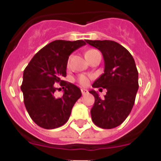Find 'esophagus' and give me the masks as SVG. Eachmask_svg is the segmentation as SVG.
Listing matches in <instances>:
<instances>
[{
	"label": "esophagus",
	"instance_id": "1",
	"mask_svg": "<svg viewBox=\"0 0 161 161\" xmlns=\"http://www.w3.org/2000/svg\"><path fill=\"white\" fill-rule=\"evenodd\" d=\"M81 93H82V95H85V94H87L89 92H88L87 89H81Z\"/></svg>",
	"mask_w": 161,
	"mask_h": 161
}]
</instances>
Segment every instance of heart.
<instances>
[{"label":"heart","instance_id":"1","mask_svg":"<svg viewBox=\"0 0 161 161\" xmlns=\"http://www.w3.org/2000/svg\"><path fill=\"white\" fill-rule=\"evenodd\" d=\"M94 51H96V50H93V49L89 50V51H87V52H86L85 55H88V54H89V53H91L92 52H94ZM78 81H79V83L81 85H87L88 84H89V77L85 76V75H80V76L78 77Z\"/></svg>","mask_w":161,"mask_h":161}]
</instances>
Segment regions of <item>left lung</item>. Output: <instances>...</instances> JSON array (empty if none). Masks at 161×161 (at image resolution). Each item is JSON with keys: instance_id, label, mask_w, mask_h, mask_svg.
I'll use <instances>...</instances> for the list:
<instances>
[{"instance_id": "left-lung-1", "label": "left lung", "mask_w": 161, "mask_h": 161, "mask_svg": "<svg viewBox=\"0 0 161 161\" xmlns=\"http://www.w3.org/2000/svg\"><path fill=\"white\" fill-rule=\"evenodd\" d=\"M85 41L102 52L105 64L104 73L92 86L107 90L103 99L95 90L89 91L95 97L92 120L101 128H114L124 122L135 103L139 89L136 63L130 52L114 41Z\"/></svg>"}]
</instances>
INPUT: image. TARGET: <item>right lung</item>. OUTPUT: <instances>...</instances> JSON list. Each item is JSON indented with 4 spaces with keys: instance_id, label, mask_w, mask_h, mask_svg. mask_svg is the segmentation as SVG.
Segmentation results:
<instances>
[{
    "instance_id": "right-lung-1",
    "label": "right lung",
    "mask_w": 161,
    "mask_h": 161,
    "mask_svg": "<svg viewBox=\"0 0 161 161\" xmlns=\"http://www.w3.org/2000/svg\"><path fill=\"white\" fill-rule=\"evenodd\" d=\"M85 44L83 40L53 41L37 52L25 68L21 86L24 104L38 126L57 128L70 117L74 104L81 97V91L63 78L66 76L69 55ZM57 82L64 89L61 98L54 96L57 88L53 84Z\"/></svg>"
}]
</instances>
